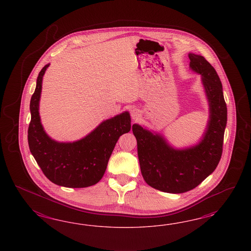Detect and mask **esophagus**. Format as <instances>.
Listing matches in <instances>:
<instances>
[{
    "mask_svg": "<svg viewBox=\"0 0 251 251\" xmlns=\"http://www.w3.org/2000/svg\"><path fill=\"white\" fill-rule=\"evenodd\" d=\"M130 116H131V118H132L134 121H136V120H138V119L142 116V112H141V110L138 109V108H133V109L130 111Z\"/></svg>",
    "mask_w": 251,
    "mask_h": 251,
    "instance_id": "obj_1",
    "label": "esophagus"
}]
</instances>
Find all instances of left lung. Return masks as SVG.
Masks as SVG:
<instances>
[{"label": "left lung", "instance_id": "obj_1", "mask_svg": "<svg viewBox=\"0 0 251 251\" xmlns=\"http://www.w3.org/2000/svg\"><path fill=\"white\" fill-rule=\"evenodd\" d=\"M189 58L190 69L201 75L209 102V121L201 142L189 148L175 149L159 133L132 125L145 182L168 193L192 190L215 170L222 156L227 122V108L216 71L201 55L190 53Z\"/></svg>", "mask_w": 251, "mask_h": 251}]
</instances>
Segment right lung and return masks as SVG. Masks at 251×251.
<instances>
[{
	"instance_id": "add662e5",
	"label": "right lung",
	"mask_w": 251,
	"mask_h": 251,
	"mask_svg": "<svg viewBox=\"0 0 251 251\" xmlns=\"http://www.w3.org/2000/svg\"><path fill=\"white\" fill-rule=\"evenodd\" d=\"M50 63L38 74L30 100L28 145L44 175L54 184L67 188H86L99 182L120 136L130 130L128 111L100 123L88 135L74 143H59L45 132L39 117L42 79Z\"/></svg>"
}]
</instances>
